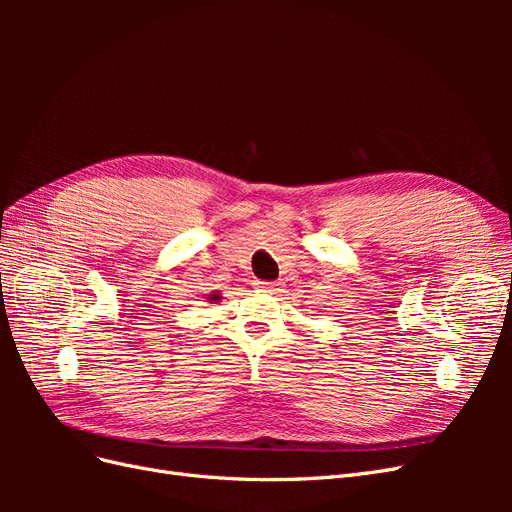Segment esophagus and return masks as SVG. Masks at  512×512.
<instances>
[{
  "mask_svg": "<svg viewBox=\"0 0 512 512\" xmlns=\"http://www.w3.org/2000/svg\"><path fill=\"white\" fill-rule=\"evenodd\" d=\"M256 286L262 288V290H275L280 284H275V282H256Z\"/></svg>",
  "mask_w": 512,
  "mask_h": 512,
  "instance_id": "esophagus-1",
  "label": "esophagus"
}]
</instances>
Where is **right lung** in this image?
<instances>
[{
	"mask_svg": "<svg viewBox=\"0 0 512 512\" xmlns=\"http://www.w3.org/2000/svg\"><path fill=\"white\" fill-rule=\"evenodd\" d=\"M209 299H211V301H220L218 294H209Z\"/></svg>",
	"mask_w": 512,
	"mask_h": 512,
	"instance_id": "obj_1",
	"label": "right lung"
}]
</instances>
